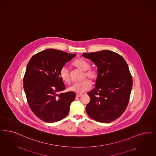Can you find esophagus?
<instances>
[{
	"mask_svg": "<svg viewBox=\"0 0 156 156\" xmlns=\"http://www.w3.org/2000/svg\"><path fill=\"white\" fill-rule=\"evenodd\" d=\"M81 96H82V94H76V96L78 97V98L80 97Z\"/></svg>",
	"mask_w": 156,
	"mask_h": 156,
	"instance_id": "esophagus-1",
	"label": "esophagus"
}]
</instances>
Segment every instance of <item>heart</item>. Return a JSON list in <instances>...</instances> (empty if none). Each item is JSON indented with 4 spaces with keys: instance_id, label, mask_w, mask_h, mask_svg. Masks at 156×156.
Masks as SVG:
<instances>
[{
    "instance_id": "heart-1",
    "label": "heart",
    "mask_w": 156,
    "mask_h": 156,
    "mask_svg": "<svg viewBox=\"0 0 156 156\" xmlns=\"http://www.w3.org/2000/svg\"><path fill=\"white\" fill-rule=\"evenodd\" d=\"M73 66L76 68L84 71V79L87 77L91 81L95 82L98 78V71L94 69L90 68V64L88 61L83 59L79 58L75 61L73 63ZM60 76L61 80L66 82L69 83L70 81V74L68 69L65 67H62L60 71ZM91 83L88 80L83 81L80 83H77L73 84L69 88V90L76 93H83L89 90L91 87Z\"/></svg>"
}]
</instances>
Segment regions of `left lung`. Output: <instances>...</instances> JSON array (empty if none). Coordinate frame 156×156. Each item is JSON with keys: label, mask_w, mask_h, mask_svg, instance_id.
Instances as JSON below:
<instances>
[{"label": "left lung", "mask_w": 156, "mask_h": 156, "mask_svg": "<svg viewBox=\"0 0 156 156\" xmlns=\"http://www.w3.org/2000/svg\"><path fill=\"white\" fill-rule=\"evenodd\" d=\"M98 67L95 87L88 92L90 101L86 112L91 118L110 123L120 117L128 105L133 86L130 72L119 54L105 50L83 53Z\"/></svg>", "instance_id": "8db88e82"}]
</instances>
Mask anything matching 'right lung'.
<instances>
[{
    "instance_id": "1",
    "label": "right lung",
    "mask_w": 156,
    "mask_h": 156,
    "mask_svg": "<svg viewBox=\"0 0 156 156\" xmlns=\"http://www.w3.org/2000/svg\"><path fill=\"white\" fill-rule=\"evenodd\" d=\"M76 54L49 49L33 55L23 77V88L32 112L42 121L53 123L66 118L75 93H61L66 87L60 76L61 69Z\"/></svg>"
}]
</instances>
